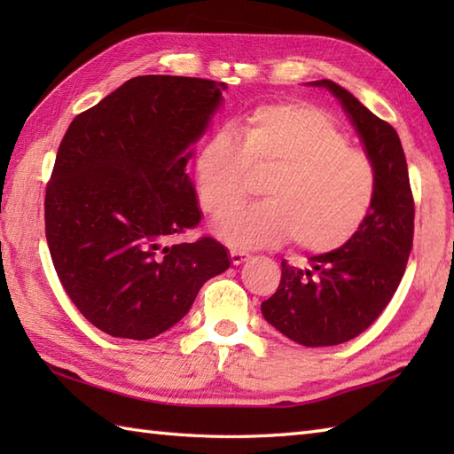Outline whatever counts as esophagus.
Returning a JSON list of instances; mask_svg holds the SVG:
<instances>
[{"instance_id": "esophagus-1", "label": "esophagus", "mask_w": 454, "mask_h": 454, "mask_svg": "<svg viewBox=\"0 0 454 454\" xmlns=\"http://www.w3.org/2000/svg\"><path fill=\"white\" fill-rule=\"evenodd\" d=\"M230 259H232L234 265H242L249 259V254L242 252V249H230Z\"/></svg>"}]
</instances>
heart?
Masks as SVG:
<instances>
[{
	"instance_id": "obj_1",
	"label": "heart",
	"mask_w": 454,
	"mask_h": 454,
	"mask_svg": "<svg viewBox=\"0 0 454 454\" xmlns=\"http://www.w3.org/2000/svg\"><path fill=\"white\" fill-rule=\"evenodd\" d=\"M268 171L263 201L230 218L220 232L238 247L293 242L325 254L359 232L376 199V171L341 129L306 103H271L247 113L232 132H216L197 153L200 205L215 220L231 216Z\"/></svg>"
}]
</instances>
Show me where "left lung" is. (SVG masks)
<instances>
[{"mask_svg":"<svg viewBox=\"0 0 454 454\" xmlns=\"http://www.w3.org/2000/svg\"><path fill=\"white\" fill-rule=\"evenodd\" d=\"M308 85L340 101L372 161L376 199L359 232L340 249L312 255L304 269L281 262V283L262 314L288 340L330 347L363 333L396 293L413 242V199L398 132L335 82Z\"/></svg>","mask_w":454,"mask_h":454,"instance_id":"8db88e82","label":"left lung"}]
</instances>
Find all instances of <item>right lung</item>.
<instances>
[{"mask_svg": "<svg viewBox=\"0 0 454 454\" xmlns=\"http://www.w3.org/2000/svg\"><path fill=\"white\" fill-rule=\"evenodd\" d=\"M226 90L138 75L67 127L46 187V242L64 291L101 332L163 333L232 263L212 238L169 244L200 222L187 163Z\"/></svg>", "mask_w": 454, "mask_h": 454, "instance_id": "right-lung-1", "label": "right lung"}]
</instances>
